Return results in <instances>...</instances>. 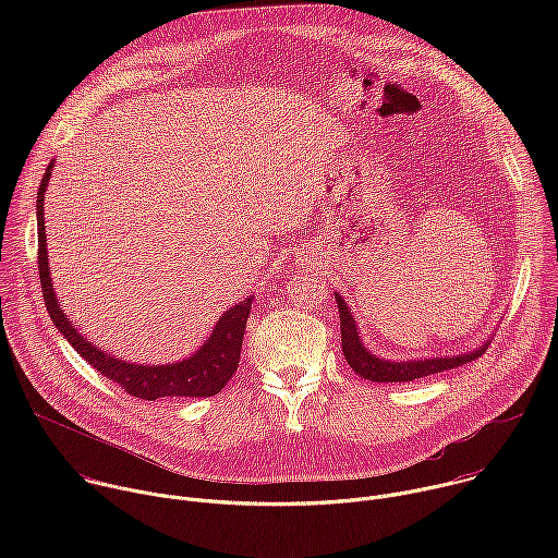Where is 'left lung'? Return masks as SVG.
I'll list each match as a JSON object with an SVG mask.
<instances>
[{"label":"left lung","mask_w":558,"mask_h":558,"mask_svg":"<svg viewBox=\"0 0 558 558\" xmlns=\"http://www.w3.org/2000/svg\"><path fill=\"white\" fill-rule=\"evenodd\" d=\"M338 311H340V333H342V351L351 368L371 381H413L417 377H426L433 373H441L454 366H461L465 362H472L486 353L488 342L476 351L452 355V357H424V360H407V362H392L384 357H375L360 340V331L355 327V317L351 315L344 298L336 293Z\"/></svg>","instance_id":"8db88e82"}]
</instances>
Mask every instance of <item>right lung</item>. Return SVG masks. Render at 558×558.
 I'll list each match as a JSON object with an SVG mask.
<instances>
[{
    "label": "right lung",
    "instance_id": "1",
    "mask_svg": "<svg viewBox=\"0 0 558 558\" xmlns=\"http://www.w3.org/2000/svg\"><path fill=\"white\" fill-rule=\"evenodd\" d=\"M52 166L54 163L46 168V174L37 192V235H39L37 267H39L44 302L59 333L104 377L119 384L125 392L141 397V400L154 402L158 397H211L220 392L222 386L235 373L238 360H241L243 336H245L247 315L252 311L254 298L247 295L243 302H238L235 306L225 311L218 317L209 340H205V344L183 362L166 364V366H147V364H132L110 353H104L99 347L88 342L72 327L70 317L59 306L52 289L50 269H48V250H46V225H44V192L48 187Z\"/></svg>",
    "mask_w": 558,
    "mask_h": 558
}]
</instances>
